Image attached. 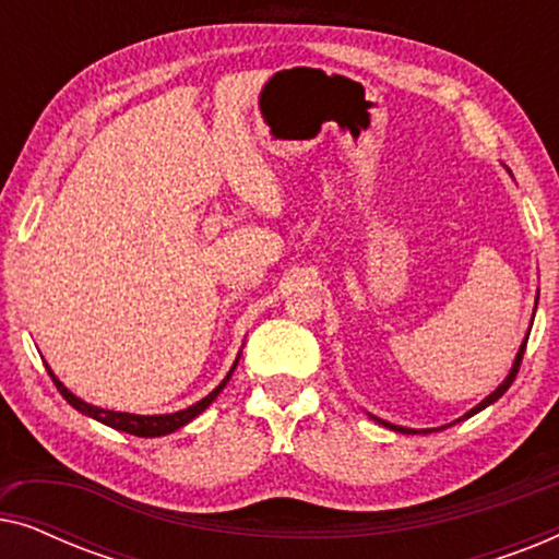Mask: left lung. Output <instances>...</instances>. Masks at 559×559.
Segmentation results:
<instances>
[{"instance_id": "left-lung-1", "label": "left lung", "mask_w": 559, "mask_h": 559, "mask_svg": "<svg viewBox=\"0 0 559 559\" xmlns=\"http://www.w3.org/2000/svg\"><path fill=\"white\" fill-rule=\"evenodd\" d=\"M526 338H530V335H526ZM526 338H524V343H522V348H519V354H516V361H514V366H511V371H509V377L503 379V384L496 389L493 394H488L484 402L480 404H476V407H473L468 415L465 417H461V419H468V417H473L476 415V412H480V409H486L488 404H493L496 400H499V396H503V392H507V389L514 384V379H516V373H519V366H522V358H524V348H526ZM461 419H457V423H461ZM377 423H381V425H386V427H392V430H396V432H404V435H409V432H417V430H407V427H400V425H389V423H384V419H377ZM423 432H427V430H423Z\"/></svg>"}]
</instances>
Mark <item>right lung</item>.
I'll return each instance as SVG.
<instances>
[{
	"mask_svg": "<svg viewBox=\"0 0 559 559\" xmlns=\"http://www.w3.org/2000/svg\"><path fill=\"white\" fill-rule=\"evenodd\" d=\"M236 364H239V358H236ZM236 364H234V369H236ZM234 369L228 371V377H226L224 381H221V384H218L216 389H213V392H211L209 396H203V400L195 402L193 407L180 409V412H173V415H129V412H114V409L94 407V404H86L83 400H79V396H75V394L68 392V389L56 379V373L50 371V366H48V373H50L52 384L58 386V392L63 394V400H66L68 404H71V407L83 412V415L94 417V419H98V423L114 427V430L136 435V438H159V435H170V432H175V430H180L182 425H188L190 419H195L198 415H201V412H203L205 407H209V404H211L213 400H216L221 389L226 386V381L231 379Z\"/></svg>",
	"mask_w": 559,
	"mask_h": 559,
	"instance_id": "obj_1",
	"label": "right lung"
}]
</instances>
